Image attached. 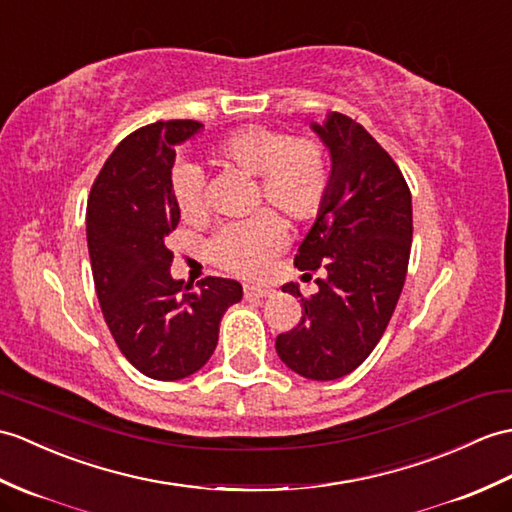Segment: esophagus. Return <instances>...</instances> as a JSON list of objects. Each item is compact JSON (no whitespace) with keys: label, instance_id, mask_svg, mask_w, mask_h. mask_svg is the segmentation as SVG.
Listing matches in <instances>:
<instances>
[{"label":"esophagus","instance_id":"obj_1","mask_svg":"<svg viewBox=\"0 0 512 512\" xmlns=\"http://www.w3.org/2000/svg\"><path fill=\"white\" fill-rule=\"evenodd\" d=\"M270 294H272V290L261 288V285H244L246 299H266V296H270Z\"/></svg>","mask_w":512,"mask_h":512}]
</instances>
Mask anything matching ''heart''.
<instances>
[{
	"label": "heart",
	"instance_id": "1",
	"mask_svg": "<svg viewBox=\"0 0 512 512\" xmlns=\"http://www.w3.org/2000/svg\"><path fill=\"white\" fill-rule=\"evenodd\" d=\"M213 163L257 176V200H266L294 222L314 218L329 192L327 150L312 137H290L281 130L248 126L220 139ZM172 194L183 220L202 218V174L192 163H178L172 172ZM285 244L281 222L264 211L255 218L224 227L209 246L211 259L242 277L264 272Z\"/></svg>",
	"mask_w": 512,
	"mask_h": 512
}]
</instances>
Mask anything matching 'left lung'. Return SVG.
<instances>
[{"instance_id":"1","label":"left lung","mask_w":512,"mask_h":512,"mask_svg":"<svg viewBox=\"0 0 512 512\" xmlns=\"http://www.w3.org/2000/svg\"><path fill=\"white\" fill-rule=\"evenodd\" d=\"M310 128L331 157L329 192L299 246V270H320L318 292L303 299L299 283L283 292L301 296L303 318L275 349L281 362L307 379L329 382L355 371L395 312L412 244V196L390 154L364 126L329 113ZM303 275V277H305Z\"/></svg>"}]
</instances>
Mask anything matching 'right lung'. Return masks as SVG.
Listing matches in <instances>:
<instances>
[{"label":"right lung","mask_w":512,"mask_h":512,"mask_svg":"<svg viewBox=\"0 0 512 512\" xmlns=\"http://www.w3.org/2000/svg\"><path fill=\"white\" fill-rule=\"evenodd\" d=\"M205 128L157 122L128 135L91 187L87 246L106 325L124 358L146 377L174 382L200 371L216 351L220 320L242 301V285L207 277L198 288L172 279L176 146Z\"/></svg>","instance_id":"right-lung-1"}]
</instances>
